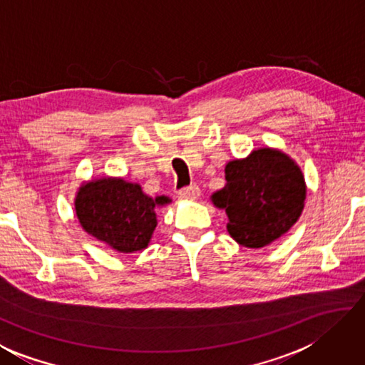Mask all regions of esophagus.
Returning a JSON list of instances; mask_svg holds the SVG:
<instances>
[{
	"label": "esophagus",
	"instance_id": "1",
	"mask_svg": "<svg viewBox=\"0 0 365 365\" xmlns=\"http://www.w3.org/2000/svg\"><path fill=\"white\" fill-rule=\"evenodd\" d=\"M178 196H180L182 200L193 201V200H197V197L201 196V190H200V187H197V185H190V187L178 191Z\"/></svg>",
	"mask_w": 365,
	"mask_h": 365
}]
</instances>
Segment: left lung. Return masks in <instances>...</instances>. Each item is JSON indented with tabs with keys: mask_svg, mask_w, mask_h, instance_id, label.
<instances>
[{
	"mask_svg": "<svg viewBox=\"0 0 365 365\" xmlns=\"http://www.w3.org/2000/svg\"><path fill=\"white\" fill-rule=\"evenodd\" d=\"M227 185L212 202L228 215L227 230L246 247H263L298 220L307 185L294 160L279 150L260 148L225 168Z\"/></svg>",
	"mask_w": 365,
	"mask_h": 365,
	"instance_id": "8db88e82",
	"label": "left lung"
}]
</instances>
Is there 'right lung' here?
<instances>
[{"instance_id": "right-lung-1", "label": "right lung", "mask_w": 365, "mask_h": 365, "mask_svg": "<svg viewBox=\"0 0 365 365\" xmlns=\"http://www.w3.org/2000/svg\"><path fill=\"white\" fill-rule=\"evenodd\" d=\"M169 197H150L140 185L123 178H101L81 185L75 210L81 227L96 240L123 254L148 246L156 228V207Z\"/></svg>"}]
</instances>
